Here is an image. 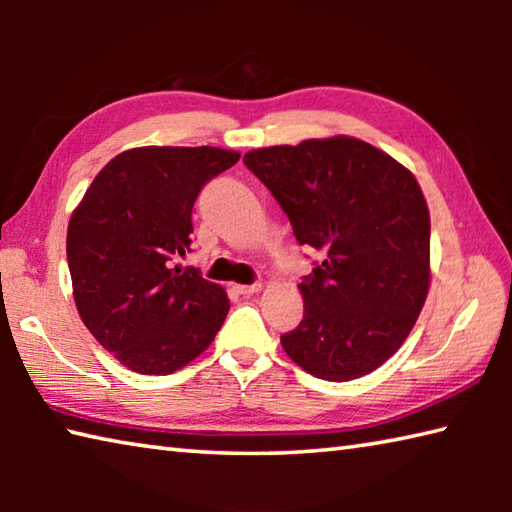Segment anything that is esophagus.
Returning <instances> with one entry per match:
<instances>
[{
	"mask_svg": "<svg viewBox=\"0 0 512 512\" xmlns=\"http://www.w3.org/2000/svg\"><path fill=\"white\" fill-rule=\"evenodd\" d=\"M235 291L241 293V296H253V293L262 291V284L255 282V284H235Z\"/></svg>",
	"mask_w": 512,
	"mask_h": 512,
	"instance_id": "obj_1",
	"label": "esophagus"
}]
</instances>
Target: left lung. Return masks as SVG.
<instances>
[{
    "label": "left lung",
    "instance_id": "1",
    "mask_svg": "<svg viewBox=\"0 0 512 512\" xmlns=\"http://www.w3.org/2000/svg\"><path fill=\"white\" fill-rule=\"evenodd\" d=\"M300 244L323 262L298 284L305 316L280 336L293 363L327 381L377 370L402 348L429 293V207L413 173L350 135L244 155Z\"/></svg>",
    "mask_w": 512,
    "mask_h": 512
}]
</instances>
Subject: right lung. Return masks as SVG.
I'll return each instance as SVG.
<instances>
[{
  "label": "right lung",
  "mask_w": 512,
  "mask_h": 512,
  "mask_svg": "<svg viewBox=\"0 0 512 512\" xmlns=\"http://www.w3.org/2000/svg\"><path fill=\"white\" fill-rule=\"evenodd\" d=\"M241 155L216 146H137L92 180L67 225L74 302L90 334L128 370L171 375L210 348L230 300L196 268L201 187Z\"/></svg>",
  "instance_id": "right-lung-1"
}]
</instances>
